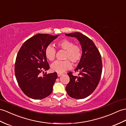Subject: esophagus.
<instances>
[{
    "instance_id": "34e87169",
    "label": "esophagus",
    "mask_w": 126,
    "mask_h": 126,
    "mask_svg": "<svg viewBox=\"0 0 126 126\" xmlns=\"http://www.w3.org/2000/svg\"><path fill=\"white\" fill-rule=\"evenodd\" d=\"M57 74H58V77H60V76H61L63 75V74L62 73H57Z\"/></svg>"
}]
</instances>
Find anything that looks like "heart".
<instances>
[{
    "label": "heart",
    "mask_w": 126,
    "mask_h": 126,
    "mask_svg": "<svg viewBox=\"0 0 126 126\" xmlns=\"http://www.w3.org/2000/svg\"><path fill=\"white\" fill-rule=\"evenodd\" d=\"M58 47L66 51L64 61H56L51 65V69L53 72L61 73L72 67L71 61L74 63H78L82 56V51L80 47L75 45L74 43L67 39H63L57 44ZM56 50L52 45H49L45 51V54L47 59L53 61L56 56ZM70 60L69 61V60Z\"/></svg>",
    "instance_id": "b5f03b06"
}]
</instances>
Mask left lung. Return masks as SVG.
<instances>
[{
  "label": "left lung",
  "mask_w": 126,
  "mask_h": 126,
  "mask_svg": "<svg viewBox=\"0 0 126 126\" xmlns=\"http://www.w3.org/2000/svg\"><path fill=\"white\" fill-rule=\"evenodd\" d=\"M74 37L79 42L82 50V56L75 69L79 76L68 73L70 78L66 90L70 97L75 99H83L90 95L98 84L102 73L101 55L93 41L82 33L76 32L66 33Z\"/></svg>",
  "instance_id": "8db88e82"
}]
</instances>
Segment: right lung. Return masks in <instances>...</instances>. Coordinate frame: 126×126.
<instances>
[{"label": "right lung", "instance_id": "right-lung-1", "mask_svg": "<svg viewBox=\"0 0 126 126\" xmlns=\"http://www.w3.org/2000/svg\"><path fill=\"white\" fill-rule=\"evenodd\" d=\"M59 36L37 33L24 43L17 54L15 75L21 89L26 96L33 99L48 96L58 78L57 73L40 75L50 68L45 51L48 45Z\"/></svg>", "mask_w": 126, "mask_h": 126}]
</instances>
